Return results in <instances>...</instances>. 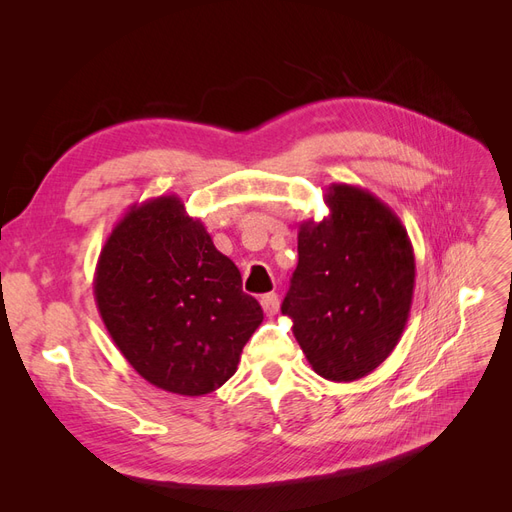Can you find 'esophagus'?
Returning a JSON list of instances; mask_svg holds the SVG:
<instances>
[{
    "label": "esophagus",
    "mask_w": 512,
    "mask_h": 512,
    "mask_svg": "<svg viewBox=\"0 0 512 512\" xmlns=\"http://www.w3.org/2000/svg\"><path fill=\"white\" fill-rule=\"evenodd\" d=\"M260 305H262V309H265L267 316H275L277 312H280V297H277L275 292H269L260 299Z\"/></svg>",
    "instance_id": "obj_1"
}]
</instances>
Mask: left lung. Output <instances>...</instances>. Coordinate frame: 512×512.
<instances>
[{
  "label": "left lung",
  "mask_w": 512,
  "mask_h": 512,
  "mask_svg": "<svg viewBox=\"0 0 512 512\" xmlns=\"http://www.w3.org/2000/svg\"><path fill=\"white\" fill-rule=\"evenodd\" d=\"M329 215L299 226V265L282 314L318 376L352 382L386 361L412 307L414 250L395 211L359 185L331 183Z\"/></svg>",
  "instance_id": "obj_1"
}]
</instances>
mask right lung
Here are the masks:
<instances>
[{
  "instance_id": "right-lung-1",
  "label": "right lung",
  "mask_w": 512,
  "mask_h": 512,
  "mask_svg": "<svg viewBox=\"0 0 512 512\" xmlns=\"http://www.w3.org/2000/svg\"><path fill=\"white\" fill-rule=\"evenodd\" d=\"M94 297L138 376L183 397L220 389L262 322L235 262L175 194L123 213L100 252Z\"/></svg>"
}]
</instances>
